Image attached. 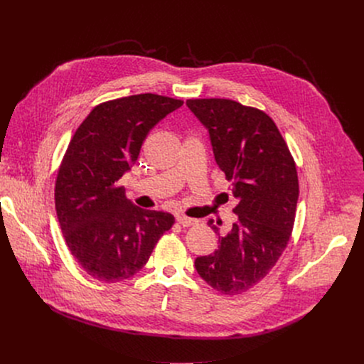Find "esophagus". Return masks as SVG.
Masks as SVG:
<instances>
[{
	"mask_svg": "<svg viewBox=\"0 0 364 364\" xmlns=\"http://www.w3.org/2000/svg\"><path fill=\"white\" fill-rule=\"evenodd\" d=\"M177 223L181 225L183 228H188V226L197 225V220H196V219H191V218H187V216H183V215H178V216H177Z\"/></svg>",
	"mask_w": 364,
	"mask_h": 364,
	"instance_id": "1",
	"label": "esophagus"
}]
</instances>
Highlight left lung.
I'll return each instance as SVG.
<instances>
[{
  "label": "left lung",
  "instance_id": "8db88e82",
  "mask_svg": "<svg viewBox=\"0 0 364 364\" xmlns=\"http://www.w3.org/2000/svg\"><path fill=\"white\" fill-rule=\"evenodd\" d=\"M186 103L209 131L215 160L239 200L233 209L237 222L194 267L216 291L237 295L269 274L289 242L299 193L295 161L264 111L232 99ZM209 226L219 232L213 220Z\"/></svg>",
  "mask_w": 364,
  "mask_h": 364
}]
</instances>
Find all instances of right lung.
I'll return each instance as SVG.
<instances>
[{"mask_svg": "<svg viewBox=\"0 0 364 364\" xmlns=\"http://www.w3.org/2000/svg\"><path fill=\"white\" fill-rule=\"evenodd\" d=\"M183 100L141 93L99 103L76 129L59 167L55 203L66 245L95 279L119 282L144 268L174 216L144 210L119 178L148 132Z\"/></svg>", "mask_w": 364, "mask_h": 364, "instance_id": "1", "label": "right lung"}]
</instances>
